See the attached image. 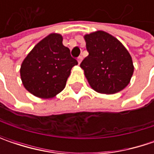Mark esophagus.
Instances as JSON below:
<instances>
[{
  "mask_svg": "<svg viewBox=\"0 0 154 154\" xmlns=\"http://www.w3.org/2000/svg\"><path fill=\"white\" fill-rule=\"evenodd\" d=\"M82 59H83V57H82L81 56L78 57V60H77V61H78V63H79V64H80V62H81V61H82Z\"/></svg>",
  "mask_w": 154,
  "mask_h": 154,
  "instance_id": "34e87169",
  "label": "esophagus"
}]
</instances>
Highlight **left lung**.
<instances>
[{"label": "left lung", "instance_id": "left-lung-1", "mask_svg": "<svg viewBox=\"0 0 154 154\" xmlns=\"http://www.w3.org/2000/svg\"><path fill=\"white\" fill-rule=\"evenodd\" d=\"M89 55L80 68L90 86L103 94H114L129 84L134 73L132 57L121 42L103 31L84 36Z\"/></svg>", "mask_w": 154, "mask_h": 154}]
</instances>
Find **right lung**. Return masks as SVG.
<instances>
[{"mask_svg":"<svg viewBox=\"0 0 154 154\" xmlns=\"http://www.w3.org/2000/svg\"><path fill=\"white\" fill-rule=\"evenodd\" d=\"M62 36L51 33L34 46L20 67L23 86L40 98H52L65 88L72 68L78 62L62 45Z\"/></svg>","mask_w":154,"mask_h":154,"instance_id":"right-lung-1","label":"right lung"}]
</instances>
